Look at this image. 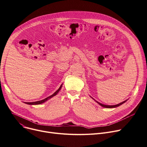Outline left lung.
<instances>
[{
  "label": "left lung",
  "mask_w": 147,
  "mask_h": 147,
  "mask_svg": "<svg viewBox=\"0 0 147 147\" xmlns=\"http://www.w3.org/2000/svg\"><path fill=\"white\" fill-rule=\"evenodd\" d=\"M126 101H123V102H121V103H120V104H117V105H104V104H102L99 103V102H97V101H96V102H98V104H99L100 105L102 106V107H105V108H107V109H111V108H115V107H119V106H120V105L123 104V103H125Z\"/></svg>",
  "instance_id": "8db88e82"
}]
</instances>
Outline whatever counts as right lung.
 <instances>
[{"instance_id": "right-lung-1", "label": "right lung", "mask_w": 147, "mask_h": 147, "mask_svg": "<svg viewBox=\"0 0 147 147\" xmlns=\"http://www.w3.org/2000/svg\"><path fill=\"white\" fill-rule=\"evenodd\" d=\"M61 87H62V84L61 85V86L59 87V88L53 94H52V95H51V96H48V97H47V98H46L45 99H43V100H41V101H38L32 102H25V103H26V104H29V105H38V104H42V103L45 102V101H47V100H48L49 99H50V98H51L52 97H53V96H54L55 95H56L58 93V92L60 90Z\"/></svg>"}]
</instances>
